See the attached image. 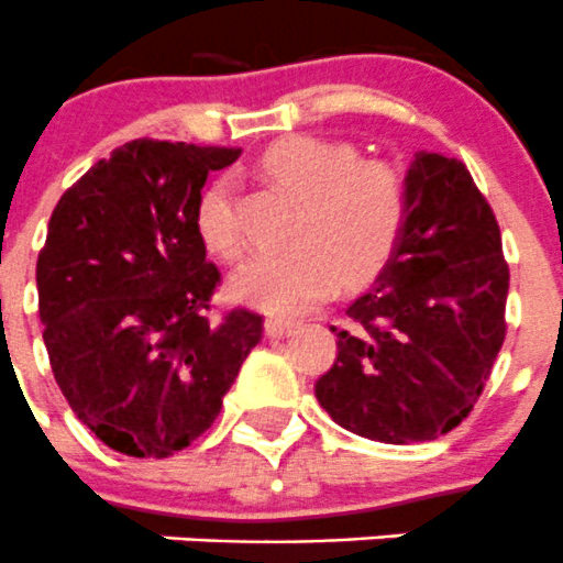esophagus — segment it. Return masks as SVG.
<instances>
[{
    "label": "esophagus",
    "instance_id": "34e87169",
    "mask_svg": "<svg viewBox=\"0 0 563 563\" xmlns=\"http://www.w3.org/2000/svg\"><path fill=\"white\" fill-rule=\"evenodd\" d=\"M294 321L291 319H280V316H269V319L264 321V330H266V335L269 338H283V335H288V332L294 330Z\"/></svg>",
    "mask_w": 563,
    "mask_h": 563
}]
</instances>
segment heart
<instances>
[{
    "label": "heart",
    "mask_w": 563,
    "mask_h": 563,
    "mask_svg": "<svg viewBox=\"0 0 563 563\" xmlns=\"http://www.w3.org/2000/svg\"><path fill=\"white\" fill-rule=\"evenodd\" d=\"M266 178L302 200L288 253L258 255L231 277V297L269 313L297 316L335 294L343 280L360 286L393 258L407 222V192L396 170L360 162L352 145L319 136H288L261 156ZM195 228L211 255L236 261L244 236L233 214L231 178L200 195Z\"/></svg>",
    "instance_id": "obj_1"
}]
</instances>
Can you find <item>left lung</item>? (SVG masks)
<instances>
[{
  "mask_svg": "<svg viewBox=\"0 0 563 563\" xmlns=\"http://www.w3.org/2000/svg\"><path fill=\"white\" fill-rule=\"evenodd\" d=\"M407 222L374 286L346 308L316 398L338 427L407 445L471 415L506 338L509 264L487 198L460 159L420 151Z\"/></svg>",
  "mask_w": 563,
  "mask_h": 563,
  "instance_id": "8db88e82",
  "label": "left lung"
}]
</instances>
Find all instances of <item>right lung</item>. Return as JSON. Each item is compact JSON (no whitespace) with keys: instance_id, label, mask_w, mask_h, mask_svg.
<instances>
[{"instance_id":"1","label":"right lung","mask_w":563,"mask_h":563,"mask_svg":"<svg viewBox=\"0 0 563 563\" xmlns=\"http://www.w3.org/2000/svg\"><path fill=\"white\" fill-rule=\"evenodd\" d=\"M239 148L134 140L59 198L37 255V310L76 418L125 456L187 449L217 420L264 319L209 321L220 269L195 228L211 170Z\"/></svg>"}]
</instances>
